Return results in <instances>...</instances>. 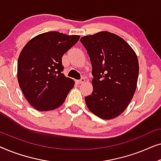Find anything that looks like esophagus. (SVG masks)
Listing matches in <instances>:
<instances>
[{"mask_svg": "<svg viewBox=\"0 0 161 161\" xmlns=\"http://www.w3.org/2000/svg\"><path fill=\"white\" fill-rule=\"evenodd\" d=\"M84 82H85V78H81L80 80H76V83H78V84H81V83H83Z\"/></svg>", "mask_w": 161, "mask_h": 161, "instance_id": "esophagus-1", "label": "esophagus"}]
</instances>
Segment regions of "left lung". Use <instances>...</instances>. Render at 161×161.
<instances>
[{"mask_svg":"<svg viewBox=\"0 0 161 161\" xmlns=\"http://www.w3.org/2000/svg\"><path fill=\"white\" fill-rule=\"evenodd\" d=\"M92 66L93 92L85 97L89 111L103 119L120 115L136 89L139 66L136 53L122 38L108 31L80 39Z\"/></svg>","mask_w":161,"mask_h":161,"instance_id":"obj_1","label":"left lung"}]
</instances>
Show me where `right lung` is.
Returning <instances> with one entry per match:
<instances>
[{"mask_svg":"<svg viewBox=\"0 0 161 161\" xmlns=\"http://www.w3.org/2000/svg\"><path fill=\"white\" fill-rule=\"evenodd\" d=\"M80 36L50 31L35 36L22 50L17 80L28 103L39 111L56 109L64 102L75 81L64 73L62 56Z\"/></svg>","mask_w":161,"mask_h":161,"instance_id":"obj_1","label":"right lung"}]
</instances>
